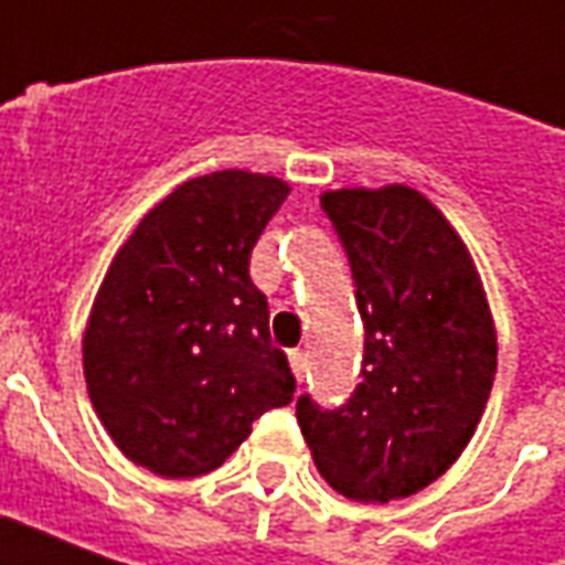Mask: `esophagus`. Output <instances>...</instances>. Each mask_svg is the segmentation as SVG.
I'll use <instances>...</instances> for the list:
<instances>
[{
    "mask_svg": "<svg viewBox=\"0 0 565 565\" xmlns=\"http://www.w3.org/2000/svg\"><path fill=\"white\" fill-rule=\"evenodd\" d=\"M289 365H291V374H295L298 383H301L303 374H307V353H303V350H291Z\"/></svg>",
    "mask_w": 565,
    "mask_h": 565,
    "instance_id": "obj_1",
    "label": "esophagus"
}]
</instances>
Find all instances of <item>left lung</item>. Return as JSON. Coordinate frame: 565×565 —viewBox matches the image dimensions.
Listing matches in <instances>:
<instances>
[{
  "label": "left lung",
  "mask_w": 565,
  "mask_h": 565,
  "mask_svg": "<svg viewBox=\"0 0 565 565\" xmlns=\"http://www.w3.org/2000/svg\"><path fill=\"white\" fill-rule=\"evenodd\" d=\"M365 322L362 383L338 411L298 398L328 487L392 502L441 478L466 450L495 380V326L471 252L411 185L322 194Z\"/></svg>",
  "instance_id": "8db88e82"
}]
</instances>
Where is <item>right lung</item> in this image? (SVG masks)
I'll use <instances>...</instances> for the list:
<instances>
[{"instance_id":"add662e5","label":"right lung","mask_w":565,"mask_h":565,"mask_svg":"<svg viewBox=\"0 0 565 565\" xmlns=\"http://www.w3.org/2000/svg\"><path fill=\"white\" fill-rule=\"evenodd\" d=\"M276 175H198L115 252L82 338L84 383L115 447L161 478H198L295 395L270 343L252 246L289 198Z\"/></svg>"}]
</instances>
